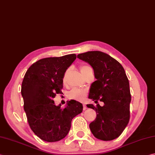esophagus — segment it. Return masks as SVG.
<instances>
[{
  "instance_id": "34e87169",
  "label": "esophagus",
  "mask_w": 155,
  "mask_h": 155,
  "mask_svg": "<svg viewBox=\"0 0 155 155\" xmlns=\"http://www.w3.org/2000/svg\"><path fill=\"white\" fill-rule=\"evenodd\" d=\"M83 110H86L87 105L85 104H83Z\"/></svg>"
}]
</instances>
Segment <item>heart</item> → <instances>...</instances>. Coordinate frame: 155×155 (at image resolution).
<instances>
[{
    "label": "heart",
    "mask_w": 155,
    "mask_h": 155,
    "mask_svg": "<svg viewBox=\"0 0 155 155\" xmlns=\"http://www.w3.org/2000/svg\"><path fill=\"white\" fill-rule=\"evenodd\" d=\"M90 67L89 66L87 65H82L80 66V71L81 74H83V72L89 68ZM65 78H64V81ZM87 95V91L86 90L83 89H79V88H73L72 90L70 91L68 93V98L71 99L76 100V101H82L85 99Z\"/></svg>",
    "instance_id": "b5f03b06"
}]
</instances>
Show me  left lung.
Returning <instances> with one entry per match:
<instances>
[{
  "label": "left lung",
  "instance_id": "1",
  "mask_svg": "<svg viewBox=\"0 0 155 155\" xmlns=\"http://www.w3.org/2000/svg\"><path fill=\"white\" fill-rule=\"evenodd\" d=\"M77 58L92 66L97 79L91 86L89 98L95 104L104 103L103 107L87 105L97 113L95 120L89 124L91 131L99 140H114L130 120L131 95L126 72L119 62L102 51H87L78 54Z\"/></svg>",
  "mask_w": 155,
  "mask_h": 155
}]
</instances>
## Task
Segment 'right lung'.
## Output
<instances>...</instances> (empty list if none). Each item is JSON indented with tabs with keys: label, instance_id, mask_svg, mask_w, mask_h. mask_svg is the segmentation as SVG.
Masks as SVG:
<instances>
[{
	"label": "right lung",
	"instance_id": "add662e5",
	"mask_svg": "<svg viewBox=\"0 0 155 155\" xmlns=\"http://www.w3.org/2000/svg\"><path fill=\"white\" fill-rule=\"evenodd\" d=\"M74 54L45 58L30 66L21 85L24 110L34 134L41 140L53 142L68 134L73 118L83 111V104L71 100L66 107L56 106L53 99L61 93L65 72L73 62Z\"/></svg>",
	"mask_w": 155,
	"mask_h": 155
}]
</instances>
